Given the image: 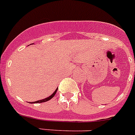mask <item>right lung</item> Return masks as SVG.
Returning a JSON list of instances; mask_svg holds the SVG:
<instances>
[{"label": "right lung", "instance_id": "right-lung-1", "mask_svg": "<svg viewBox=\"0 0 135 135\" xmlns=\"http://www.w3.org/2000/svg\"><path fill=\"white\" fill-rule=\"evenodd\" d=\"M57 89H58L56 88V90L55 91V92H54L53 94H52L51 95H50V96H49V97L46 98H44V99H43V100H40L36 101V102H31V104H32V103H41V102H46V101L50 100V99H51V98H53L54 96H55V94H56V91H57Z\"/></svg>", "mask_w": 135, "mask_h": 135}]
</instances>
